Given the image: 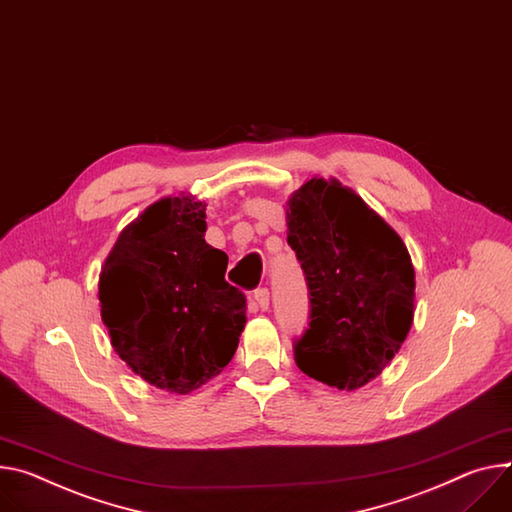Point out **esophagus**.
I'll return each mask as SVG.
<instances>
[{
	"label": "esophagus",
	"mask_w": 512,
	"mask_h": 512,
	"mask_svg": "<svg viewBox=\"0 0 512 512\" xmlns=\"http://www.w3.org/2000/svg\"><path fill=\"white\" fill-rule=\"evenodd\" d=\"M253 300L255 304L261 308V310H267L269 308V290L267 288H259L253 292Z\"/></svg>",
	"instance_id": "obj_1"
}]
</instances>
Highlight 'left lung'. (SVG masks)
Here are the masks:
<instances>
[{
    "instance_id": "left-lung-1",
    "label": "left lung",
    "mask_w": 512,
    "mask_h": 512,
    "mask_svg": "<svg viewBox=\"0 0 512 512\" xmlns=\"http://www.w3.org/2000/svg\"><path fill=\"white\" fill-rule=\"evenodd\" d=\"M288 245L304 269L310 322L294 345L306 376L339 390L378 378L414 318V267L398 232L337 179L288 200Z\"/></svg>"
}]
</instances>
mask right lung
<instances>
[{
	"instance_id": "right-lung-1",
	"label": "right lung",
	"mask_w": 512,
	"mask_h": 512,
	"mask_svg": "<svg viewBox=\"0 0 512 512\" xmlns=\"http://www.w3.org/2000/svg\"><path fill=\"white\" fill-rule=\"evenodd\" d=\"M206 204L163 198L132 220L100 273V310L120 359L151 386L190 394L235 355L245 294L206 243Z\"/></svg>"
}]
</instances>
